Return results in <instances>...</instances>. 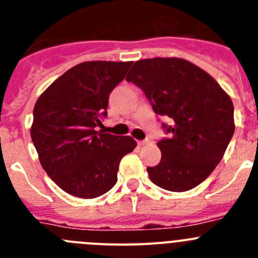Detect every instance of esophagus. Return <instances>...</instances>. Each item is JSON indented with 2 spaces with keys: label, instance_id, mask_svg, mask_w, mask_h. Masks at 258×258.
Instances as JSON below:
<instances>
[{
  "label": "esophagus",
  "instance_id": "34e87169",
  "mask_svg": "<svg viewBox=\"0 0 258 258\" xmlns=\"http://www.w3.org/2000/svg\"><path fill=\"white\" fill-rule=\"evenodd\" d=\"M150 143V139H145V141H138V146H145Z\"/></svg>",
  "mask_w": 258,
  "mask_h": 258
}]
</instances>
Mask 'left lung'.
Listing matches in <instances>:
<instances>
[{
  "label": "left lung",
  "instance_id": "obj_1",
  "mask_svg": "<svg viewBox=\"0 0 258 258\" xmlns=\"http://www.w3.org/2000/svg\"><path fill=\"white\" fill-rule=\"evenodd\" d=\"M152 105L170 117L169 138L157 142L161 161L147 167L152 183L185 192L202 183L221 161L234 134V106L229 94L205 70L184 58L139 60L126 77Z\"/></svg>",
  "mask_w": 258,
  "mask_h": 258
}]
</instances>
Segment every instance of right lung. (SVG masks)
Listing matches in <instances>:
<instances>
[{"mask_svg": "<svg viewBox=\"0 0 258 258\" xmlns=\"http://www.w3.org/2000/svg\"><path fill=\"white\" fill-rule=\"evenodd\" d=\"M132 63H78L35 102L33 145L47 175L69 195L86 200L105 195L116 184L121 158L137 147L132 137L96 131L107 113L108 96Z\"/></svg>", "mask_w": 258, "mask_h": 258, "instance_id": "right-lung-1", "label": "right lung"}]
</instances>
